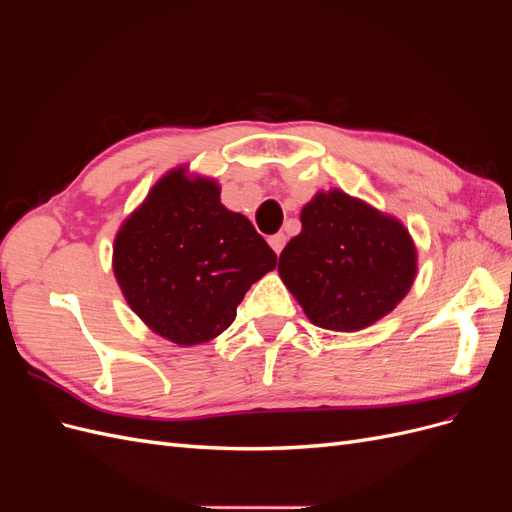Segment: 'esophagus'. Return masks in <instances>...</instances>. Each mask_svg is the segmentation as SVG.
<instances>
[{
  "label": "esophagus",
  "mask_w": 512,
  "mask_h": 512,
  "mask_svg": "<svg viewBox=\"0 0 512 512\" xmlns=\"http://www.w3.org/2000/svg\"><path fill=\"white\" fill-rule=\"evenodd\" d=\"M269 245L273 247V250H275V254H282V250H284V245H286V235H284V232H277V235L269 237Z\"/></svg>",
  "instance_id": "34e87169"
}]
</instances>
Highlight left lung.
<instances>
[{
  "label": "left lung",
  "mask_w": 512,
  "mask_h": 512,
  "mask_svg": "<svg viewBox=\"0 0 512 512\" xmlns=\"http://www.w3.org/2000/svg\"><path fill=\"white\" fill-rule=\"evenodd\" d=\"M301 224L277 271L316 327L361 331L406 297L416 247L399 220L331 190L309 200Z\"/></svg>",
  "instance_id": "1"
}]
</instances>
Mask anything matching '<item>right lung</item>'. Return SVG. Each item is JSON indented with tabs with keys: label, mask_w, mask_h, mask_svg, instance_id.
<instances>
[{
	"label": "right lung",
	"mask_w": 512,
	"mask_h": 512,
	"mask_svg": "<svg viewBox=\"0 0 512 512\" xmlns=\"http://www.w3.org/2000/svg\"><path fill=\"white\" fill-rule=\"evenodd\" d=\"M277 256L252 222L220 203L213 179L170 170L119 228L113 271L132 312L179 346L226 331Z\"/></svg>",
	"instance_id": "obj_1"
}]
</instances>
